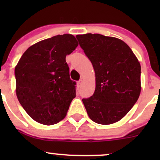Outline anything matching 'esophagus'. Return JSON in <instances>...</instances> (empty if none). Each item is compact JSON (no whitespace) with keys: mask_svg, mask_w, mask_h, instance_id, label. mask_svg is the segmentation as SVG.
<instances>
[{"mask_svg":"<svg viewBox=\"0 0 160 160\" xmlns=\"http://www.w3.org/2000/svg\"><path fill=\"white\" fill-rule=\"evenodd\" d=\"M81 85H82V80H80L78 82V87H80V86H81Z\"/></svg>","mask_w":160,"mask_h":160,"instance_id":"obj_1","label":"esophagus"}]
</instances>
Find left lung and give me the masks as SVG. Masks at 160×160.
<instances>
[{"label": "left lung", "instance_id": "obj_1", "mask_svg": "<svg viewBox=\"0 0 160 160\" xmlns=\"http://www.w3.org/2000/svg\"><path fill=\"white\" fill-rule=\"evenodd\" d=\"M76 38L95 71L94 94L82 100L88 116L98 124L118 122L140 95V62L130 47L117 38L99 34Z\"/></svg>", "mask_w": 160, "mask_h": 160}]
</instances>
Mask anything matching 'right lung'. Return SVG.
<instances>
[{
  "label": "right lung",
  "mask_w": 160,
  "mask_h": 160,
  "mask_svg": "<svg viewBox=\"0 0 160 160\" xmlns=\"http://www.w3.org/2000/svg\"><path fill=\"white\" fill-rule=\"evenodd\" d=\"M78 46L72 34L54 36L27 49L15 68L16 93L19 103L36 122L50 126L63 120L73 98L67 55Z\"/></svg>",
  "instance_id": "right-lung-1"
}]
</instances>
